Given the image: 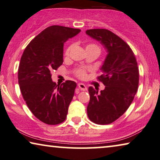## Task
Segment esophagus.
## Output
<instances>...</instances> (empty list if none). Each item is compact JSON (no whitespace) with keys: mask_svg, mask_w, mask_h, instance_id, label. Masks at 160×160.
I'll list each match as a JSON object with an SVG mask.
<instances>
[{"mask_svg":"<svg viewBox=\"0 0 160 160\" xmlns=\"http://www.w3.org/2000/svg\"><path fill=\"white\" fill-rule=\"evenodd\" d=\"M78 88H79L82 91H86V90H87V87H86V86L83 84V83H78Z\"/></svg>","mask_w":160,"mask_h":160,"instance_id":"esophagus-1","label":"esophagus"}]
</instances>
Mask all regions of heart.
Here are the masks:
<instances>
[{
  "label": "heart",
  "mask_w": 160,
  "mask_h": 160,
  "mask_svg": "<svg viewBox=\"0 0 160 160\" xmlns=\"http://www.w3.org/2000/svg\"><path fill=\"white\" fill-rule=\"evenodd\" d=\"M86 49H97L98 50H100V48L98 45H96L95 44H88L87 47H86ZM71 49V47L68 48L67 51H66V55H69V52ZM76 74L78 76V77L80 78H84L86 77V70L83 68H78V69L76 71Z\"/></svg>",
  "instance_id": "heart-1"
}]
</instances>
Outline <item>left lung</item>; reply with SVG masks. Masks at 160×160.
I'll list each match as a JSON object with an SVG mask.
<instances>
[{
  "mask_svg": "<svg viewBox=\"0 0 160 160\" xmlns=\"http://www.w3.org/2000/svg\"><path fill=\"white\" fill-rule=\"evenodd\" d=\"M86 34L100 42L108 53L98 77L106 87L99 93L92 86L88 88V117L96 124H110L127 111L134 99L139 83L138 63L129 45L110 30L91 29Z\"/></svg>",
  "mask_w": 160,
  "mask_h": 160,
  "instance_id": "1",
  "label": "left lung"
}]
</instances>
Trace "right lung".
I'll use <instances>...</instances> for the list:
<instances>
[{"label": "right lung", "mask_w": 160, "mask_h": 160, "mask_svg": "<svg viewBox=\"0 0 160 160\" xmlns=\"http://www.w3.org/2000/svg\"><path fill=\"white\" fill-rule=\"evenodd\" d=\"M79 29L52 25L37 35L26 47L18 68V83L28 107L37 118L57 125L67 118L77 83L57 84L51 72L63 63L64 42L78 35Z\"/></svg>", "instance_id": "obj_1"}]
</instances>
